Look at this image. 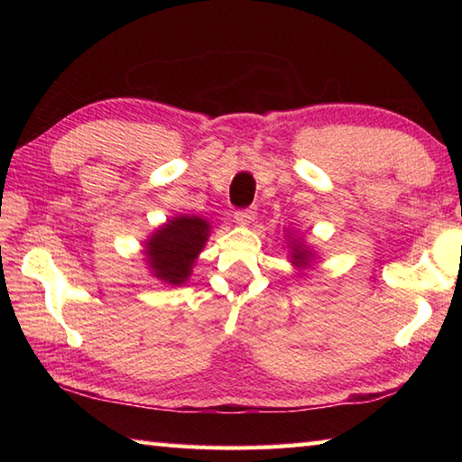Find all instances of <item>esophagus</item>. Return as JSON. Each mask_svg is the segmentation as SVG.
Wrapping results in <instances>:
<instances>
[{
  "label": "esophagus",
  "mask_w": 462,
  "mask_h": 462,
  "mask_svg": "<svg viewBox=\"0 0 462 462\" xmlns=\"http://www.w3.org/2000/svg\"><path fill=\"white\" fill-rule=\"evenodd\" d=\"M256 216V208H246V209H238V212H234V217H236L238 224H250L254 220Z\"/></svg>",
  "instance_id": "obj_1"
}]
</instances>
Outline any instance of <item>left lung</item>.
Returning <instances> with one entry per match:
<instances>
[{
  "label": "left lung",
  "mask_w": 462,
  "mask_h": 462,
  "mask_svg": "<svg viewBox=\"0 0 462 462\" xmlns=\"http://www.w3.org/2000/svg\"><path fill=\"white\" fill-rule=\"evenodd\" d=\"M314 259V253L306 245H301L300 240H291V263L297 269H306Z\"/></svg>",
  "instance_id": "left-lung-1"
}]
</instances>
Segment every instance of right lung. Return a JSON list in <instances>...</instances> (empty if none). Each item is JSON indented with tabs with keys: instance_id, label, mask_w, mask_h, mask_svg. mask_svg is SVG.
Here are the masks:
<instances>
[{
	"instance_id": "1",
	"label": "right lung",
	"mask_w": 462,
	"mask_h": 462,
	"mask_svg": "<svg viewBox=\"0 0 462 462\" xmlns=\"http://www.w3.org/2000/svg\"><path fill=\"white\" fill-rule=\"evenodd\" d=\"M212 226L199 216H177L162 224L144 245L146 263L156 279L183 285L203 250Z\"/></svg>"
}]
</instances>
